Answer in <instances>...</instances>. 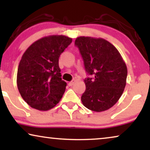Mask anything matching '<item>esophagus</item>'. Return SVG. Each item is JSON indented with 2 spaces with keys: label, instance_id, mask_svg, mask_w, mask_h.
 Listing matches in <instances>:
<instances>
[{
  "label": "esophagus",
  "instance_id": "obj_1",
  "mask_svg": "<svg viewBox=\"0 0 150 150\" xmlns=\"http://www.w3.org/2000/svg\"><path fill=\"white\" fill-rule=\"evenodd\" d=\"M76 82V81L75 80H73L72 81H71V82H69V83H68V85H69V86H72L74 84V83Z\"/></svg>",
  "mask_w": 150,
  "mask_h": 150
}]
</instances>
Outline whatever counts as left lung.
Instances as JSON below:
<instances>
[{"instance_id": "obj_1", "label": "left lung", "mask_w": 150, "mask_h": 150, "mask_svg": "<svg viewBox=\"0 0 150 150\" xmlns=\"http://www.w3.org/2000/svg\"><path fill=\"white\" fill-rule=\"evenodd\" d=\"M74 44L83 59L86 72L93 76L84 80L83 105L96 112L109 109L124 92L128 74L126 63L117 49L104 39L79 37Z\"/></svg>"}]
</instances>
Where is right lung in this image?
Returning a JSON list of instances; mask_svg holds the SVG:
<instances>
[{"label": "right lung", "mask_w": 150, "mask_h": 150, "mask_svg": "<svg viewBox=\"0 0 150 150\" xmlns=\"http://www.w3.org/2000/svg\"><path fill=\"white\" fill-rule=\"evenodd\" d=\"M72 42L64 35L43 38L22 55L17 74L18 89L32 108L48 110L59 103L67 83L61 79L59 58Z\"/></svg>", "instance_id": "obj_1"}]
</instances>
